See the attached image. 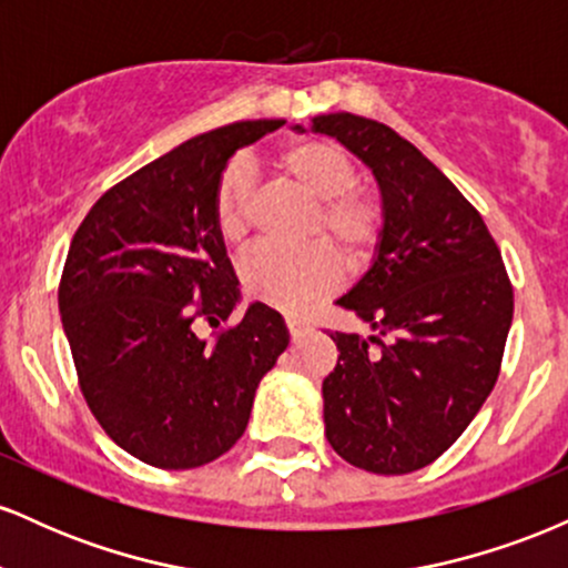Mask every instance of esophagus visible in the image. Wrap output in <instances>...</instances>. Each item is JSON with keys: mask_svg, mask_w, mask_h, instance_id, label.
Returning <instances> with one entry per match:
<instances>
[{"mask_svg": "<svg viewBox=\"0 0 568 568\" xmlns=\"http://www.w3.org/2000/svg\"><path fill=\"white\" fill-rule=\"evenodd\" d=\"M285 325H288V334H291L293 342H296V338H302L306 331H310V325H304L302 321H296V317H285Z\"/></svg>", "mask_w": 568, "mask_h": 568, "instance_id": "34e87169", "label": "esophagus"}]
</instances>
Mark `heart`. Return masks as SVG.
<instances>
[{
  "instance_id": "obj_1",
  "label": "heart",
  "mask_w": 568,
  "mask_h": 568,
  "mask_svg": "<svg viewBox=\"0 0 568 568\" xmlns=\"http://www.w3.org/2000/svg\"><path fill=\"white\" fill-rule=\"evenodd\" d=\"M275 171L293 189L312 200L306 221V240H325L283 251L258 247L240 266L245 293L266 306L283 312H306L334 293L344 280V264L366 262L379 243L382 207L363 189H355V168L347 154L325 141L302 139L285 143L272 158ZM251 173L245 165L226 168L213 189V224L226 245H240L251 221ZM331 244L335 246L329 247Z\"/></svg>"
}]
</instances>
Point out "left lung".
Instances as JSON below:
<instances>
[{"label": "left lung", "instance_id": "1", "mask_svg": "<svg viewBox=\"0 0 568 568\" xmlns=\"http://www.w3.org/2000/svg\"><path fill=\"white\" fill-rule=\"evenodd\" d=\"M310 130L349 149L382 200L371 266L336 298L374 334H331L338 363L323 382L325 438L361 470H422L491 395L513 323L510 280L480 213L414 143L349 112L312 116Z\"/></svg>", "mask_w": 568, "mask_h": 568}]
</instances>
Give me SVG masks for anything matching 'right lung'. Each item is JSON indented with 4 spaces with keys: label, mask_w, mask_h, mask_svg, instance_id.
I'll return each mask as SVG.
<instances>
[{
    "label": "right lung",
    "mask_w": 568,
    "mask_h": 568,
    "mask_svg": "<svg viewBox=\"0 0 568 568\" xmlns=\"http://www.w3.org/2000/svg\"><path fill=\"white\" fill-rule=\"evenodd\" d=\"M207 130L109 189L71 240L58 310L84 400L116 446L162 470L219 459L251 419L253 395L288 347L262 302L219 338L243 302L213 224V189L234 152L283 128Z\"/></svg>",
    "instance_id": "1"
}]
</instances>
